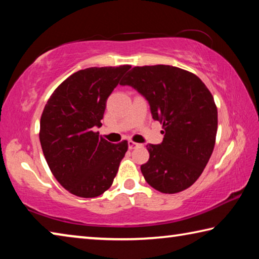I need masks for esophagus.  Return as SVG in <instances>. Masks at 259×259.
I'll use <instances>...</instances> for the list:
<instances>
[{"label": "esophagus", "instance_id": "obj_1", "mask_svg": "<svg viewBox=\"0 0 259 259\" xmlns=\"http://www.w3.org/2000/svg\"><path fill=\"white\" fill-rule=\"evenodd\" d=\"M137 146H139L138 143H135V142H133V140H129V142H128L129 150H134V148H136Z\"/></svg>", "mask_w": 259, "mask_h": 259}]
</instances>
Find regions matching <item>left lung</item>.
Wrapping results in <instances>:
<instances>
[{"label": "left lung", "instance_id": "1", "mask_svg": "<svg viewBox=\"0 0 259 259\" xmlns=\"http://www.w3.org/2000/svg\"><path fill=\"white\" fill-rule=\"evenodd\" d=\"M120 84L144 96L153 119L163 124L162 143L146 146L150 159L140 166L145 181L166 194L186 190L201 176L214 147L212 95L195 74L169 65L134 67Z\"/></svg>", "mask_w": 259, "mask_h": 259}]
</instances>
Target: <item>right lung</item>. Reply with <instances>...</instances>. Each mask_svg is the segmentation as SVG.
Instances as JSON below:
<instances>
[{"label": "right lung", "instance_id": "1", "mask_svg": "<svg viewBox=\"0 0 259 259\" xmlns=\"http://www.w3.org/2000/svg\"><path fill=\"white\" fill-rule=\"evenodd\" d=\"M131 66L90 67L72 74L57 88L43 109L40 142L52 175L80 198H96L116 176L128 142H107L95 133L106 102Z\"/></svg>", "mask_w": 259, "mask_h": 259}]
</instances>
